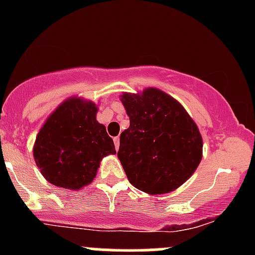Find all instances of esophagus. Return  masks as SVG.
Listing matches in <instances>:
<instances>
[{
  "label": "esophagus",
  "mask_w": 255,
  "mask_h": 255,
  "mask_svg": "<svg viewBox=\"0 0 255 255\" xmlns=\"http://www.w3.org/2000/svg\"><path fill=\"white\" fill-rule=\"evenodd\" d=\"M113 142H115L116 149H117V150H118V148H120V137H115V138H113Z\"/></svg>",
  "instance_id": "1"
}]
</instances>
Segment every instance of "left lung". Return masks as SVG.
Here are the masks:
<instances>
[{
	"label": "left lung",
	"mask_w": 255,
	"mask_h": 255,
	"mask_svg": "<svg viewBox=\"0 0 255 255\" xmlns=\"http://www.w3.org/2000/svg\"><path fill=\"white\" fill-rule=\"evenodd\" d=\"M120 97L129 127L121 133L117 156L128 180L149 195L174 191L202 159L196 123L179 101L156 87Z\"/></svg>",
	"instance_id": "obj_1"
}]
</instances>
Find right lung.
I'll use <instances>...</instances> for the list:
<instances>
[{
	"label": "right lung",
	"mask_w": 255,
	"mask_h": 255,
	"mask_svg": "<svg viewBox=\"0 0 255 255\" xmlns=\"http://www.w3.org/2000/svg\"><path fill=\"white\" fill-rule=\"evenodd\" d=\"M97 111L95 102L73 96L43 123L33 156L42 175L54 186L82 189L94 181L102 159L116 154L106 127L97 122Z\"/></svg>",
	"instance_id": "right-lung-1"
}]
</instances>
